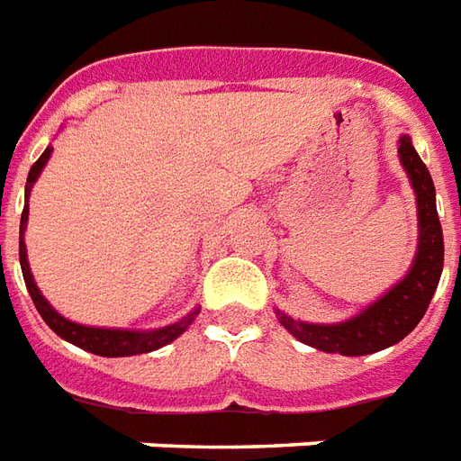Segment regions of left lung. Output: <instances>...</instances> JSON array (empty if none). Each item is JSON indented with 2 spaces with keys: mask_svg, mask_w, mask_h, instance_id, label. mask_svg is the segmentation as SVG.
<instances>
[{
  "mask_svg": "<svg viewBox=\"0 0 461 461\" xmlns=\"http://www.w3.org/2000/svg\"><path fill=\"white\" fill-rule=\"evenodd\" d=\"M397 156L410 178L414 205H417L420 236H417L412 266L387 293H382L375 303L365 305L357 315L340 322H305V320L290 318L283 310H276L280 325L295 340L305 342L315 350L360 357L393 348L394 342L404 340L417 328L437 290L445 266V240L437 215L432 176L420 158V153L414 151L412 139L407 133H402L397 141Z\"/></svg>",
  "mask_w": 461,
  "mask_h": 461,
  "instance_id": "obj_1",
  "label": "left lung"
}]
</instances>
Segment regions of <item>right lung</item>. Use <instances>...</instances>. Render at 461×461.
Listing matches in <instances>:
<instances>
[{"instance_id":"add662e5","label":"right lung","mask_w":461,"mask_h":461,"mask_svg":"<svg viewBox=\"0 0 461 461\" xmlns=\"http://www.w3.org/2000/svg\"><path fill=\"white\" fill-rule=\"evenodd\" d=\"M51 151H54V146H47V151L39 156L37 163H34L32 171H29L27 188H24V211H22V223H19V263H22V276H24L29 295L34 300L39 315L44 318V322L57 332L61 340L71 342V345H77L81 350L101 355V357H131V355H143V352L158 350V348L168 345V342H173L176 338H181L185 330L191 328V322H194L195 315L201 312V308H194L185 318H181L178 322H171V325H166V328H94V325H81V322H74V320L64 318V315H61L57 308H51V303L41 295L37 280L32 276V267H29L24 230H27L29 221V194H32L37 178L41 176V171H44V166L49 163V158H51Z\"/></svg>"}]
</instances>
